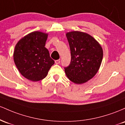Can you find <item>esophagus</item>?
I'll list each match as a JSON object with an SVG mask.
<instances>
[{"label": "esophagus", "mask_w": 125, "mask_h": 125, "mask_svg": "<svg viewBox=\"0 0 125 125\" xmlns=\"http://www.w3.org/2000/svg\"><path fill=\"white\" fill-rule=\"evenodd\" d=\"M60 62H61L60 60H56V61H55V63L56 64H59Z\"/></svg>", "instance_id": "1"}]
</instances>
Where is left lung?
Instances as JSON below:
<instances>
[{"label":"left lung","mask_w":125,"mask_h":125,"mask_svg":"<svg viewBox=\"0 0 125 125\" xmlns=\"http://www.w3.org/2000/svg\"><path fill=\"white\" fill-rule=\"evenodd\" d=\"M71 53L69 65L64 67L69 79L76 84L86 82L96 74L103 58L101 46L92 36L81 31L66 33Z\"/></svg>","instance_id":"8db88e82"}]
</instances>
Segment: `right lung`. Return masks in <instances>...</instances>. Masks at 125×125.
I'll list each match as a JSON object with an SVG mask.
<instances>
[{
    "mask_svg": "<svg viewBox=\"0 0 125 125\" xmlns=\"http://www.w3.org/2000/svg\"><path fill=\"white\" fill-rule=\"evenodd\" d=\"M48 35L34 31L21 39L16 45L13 58L20 73L31 81L42 80L54 63L44 47Z\"/></svg>",
    "mask_w": 125,
    "mask_h": 125,
    "instance_id": "obj_1",
    "label": "right lung"
}]
</instances>
